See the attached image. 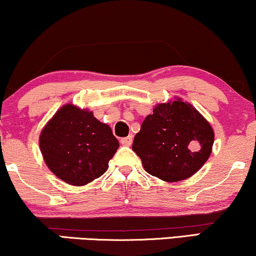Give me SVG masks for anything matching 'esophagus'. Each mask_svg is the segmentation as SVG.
Wrapping results in <instances>:
<instances>
[{"mask_svg": "<svg viewBox=\"0 0 256 256\" xmlns=\"http://www.w3.org/2000/svg\"><path fill=\"white\" fill-rule=\"evenodd\" d=\"M132 142V135L127 136V138H121V143H122V144H124V146H130Z\"/></svg>", "mask_w": 256, "mask_h": 256, "instance_id": "obj_1", "label": "esophagus"}]
</instances>
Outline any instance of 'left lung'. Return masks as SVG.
<instances>
[{"label": "left lung", "mask_w": 256, "mask_h": 256, "mask_svg": "<svg viewBox=\"0 0 256 256\" xmlns=\"http://www.w3.org/2000/svg\"><path fill=\"white\" fill-rule=\"evenodd\" d=\"M214 132L192 106L177 98L158 104L135 135L132 150L146 172L166 182L194 174L208 160Z\"/></svg>", "instance_id": "1"}]
</instances>
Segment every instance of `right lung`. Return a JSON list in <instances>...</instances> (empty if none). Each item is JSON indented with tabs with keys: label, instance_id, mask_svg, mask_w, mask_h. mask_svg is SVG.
I'll use <instances>...</instances> for the list:
<instances>
[{
	"label": "right lung",
	"instance_id": "add662e5",
	"mask_svg": "<svg viewBox=\"0 0 256 256\" xmlns=\"http://www.w3.org/2000/svg\"><path fill=\"white\" fill-rule=\"evenodd\" d=\"M40 148L56 176L82 186L106 172L118 141L110 126L96 120L92 112L68 104L45 124Z\"/></svg>",
	"mask_w": 256,
	"mask_h": 256
}]
</instances>
